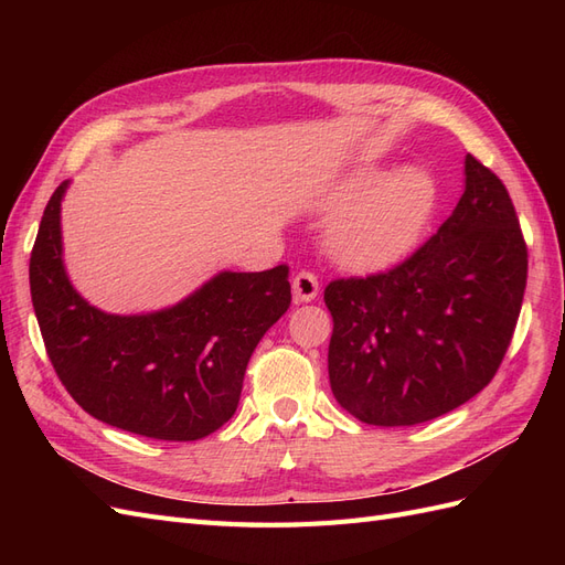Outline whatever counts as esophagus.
Returning a JSON list of instances; mask_svg holds the SVG:
<instances>
[{
	"label": "esophagus",
	"mask_w": 565,
	"mask_h": 565,
	"mask_svg": "<svg viewBox=\"0 0 565 565\" xmlns=\"http://www.w3.org/2000/svg\"><path fill=\"white\" fill-rule=\"evenodd\" d=\"M318 278L309 270H299L295 280H292V295L297 303H306V301H313L318 297Z\"/></svg>",
	"instance_id": "obj_1"
}]
</instances>
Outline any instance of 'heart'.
Returning <instances> with one entry per match:
<instances>
[{"label":"heart","instance_id":"1","mask_svg":"<svg viewBox=\"0 0 565 565\" xmlns=\"http://www.w3.org/2000/svg\"><path fill=\"white\" fill-rule=\"evenodd\" d=\"M328 204V245L334 262L351 270H382L413 254L431 226L438 204L436 179L422 167H401L382 177L361 169L337 185Z\"/></svg>","mask_w":565,"mask_h":565}]
</instances>
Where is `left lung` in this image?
I'll return each instance as SVG.
<instances>
[{
  "label": "left lung",
  "mask_w": 565,
  "mask_h": 565,
  "mask_svg": "<svg viewBox=\"0 0 565 565\" xmlns=\"http://www.w3.org/2000/svg\"><path fill=\"white\" fill-rule=\"evenodd\" d=\"M465 193L413 256L324 287L337 403L374 426L450 413L498 372L521 313L527 247L504 183L473 156Z\"/></svg>",
  "instance_id": "8db88e82"
}]
</instances>
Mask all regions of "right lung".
I'll list each match as a JSON object with an SVG mask.
<instances>
[{
	"label": "right lung",
	"instance_id": "1",
	"mask_svg": "<svg viewBox=\"0 0 565 565\" xmlns=\"http://www.w3.org/2000/svg\"><path fill=\"white\" fill-rule=\"evenodd\" d=\"M63 181L30 256V295L49 361L75 403L122 431L198 440L241 403L249 358L289 309V266L224 270L162 311L115 316L67 280L61 243Z\"/></svg>",
	"mask_w": 565,
	"mask_h": 565
}]
</instances>
